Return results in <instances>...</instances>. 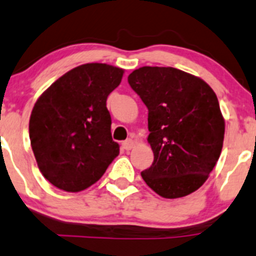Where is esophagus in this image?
I'll return each mask as SVG.
<instances>
[{"label": "esophagus", "instance_id": "1", "mask_svg": "<svg viewBox=\"0 0 256 256\" xmlns=\"http://www.w3.org/2000/svg\"><path fill=\"white\" fill-rule=\"evenodd\" d=\"M134 144H135V142H134L132 138H128V140H125L122 142V148H125L126 151H128V150H131V148H134Z\"/></svg>", "mask_w": 256, "mask_h": 256}]
</instances>
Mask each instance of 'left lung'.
<instances>
[{
    "mask_svg": "<svg viewBox=\"0 0 256 256\" xmlns=\"http://www.w3.org/2000/svg\"><path fill=\"white\" fill-rule=\"evenodd\" d=\"M128 85L148 110L154 162L141 172L166 199L196 191L219 160L225 121L212 88L202 78L174 68L144 66Z\"/></svg>",
    "mask_w": 256,
    "mask_h": 256,
    "instance_id": "8db88e82",
    "label": "left lung"
}]
</instances>
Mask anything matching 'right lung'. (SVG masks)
<instances>
[{
  "mask_svg": "<svg viewBox=\"0 0 256 256\" xmlns=\"http://www.w3.org/2000/svg\"><path fill=\"white\" fill-rule=\"evenodd\" d=\"M122 75V68L106 64L78 66L36 101L30 140L40 171L54 186L68 192L85 190L118 155L106 100Z\"/></svg>",
  "mask_w": 256,
  "mask_h": 256,
  "instance_id": "1",
  "label": "right lung"
}]
</instances>
